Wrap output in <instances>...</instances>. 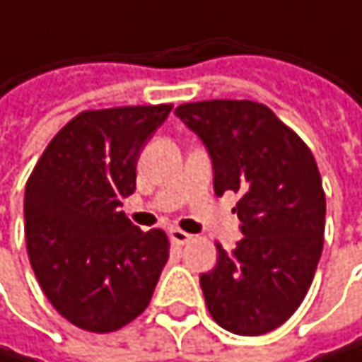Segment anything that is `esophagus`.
<instances>
[{
    "label": "esophagus",
    "mask_w": 362,
    "mask_h": 362,
    "mask_svg": "<svg viewBox=\"0 0 362 362\" xmlns=\"http://www.w3.org/2000/svg\"><path fill=\"white\" fill-rule=\"evenodd\" d=\"M168 234H170V240L177 243V245H185V243L192 240V234H187V232H183V230H179V228H170Z\"/></svg>",
    "instance_id": "obj_1"
}]
</instances>
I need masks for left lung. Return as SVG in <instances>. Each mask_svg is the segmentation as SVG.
I'll list each match as a JSON object with an SVG mask.
<instances>
[{"label":"left lung","instance_id":"1","mask_svg":"<svg viewBox=\"0 0 362 362\" xmlns=\"http://www.w3.org/2000/svg\"><path fill=\"white\" fill-rule=\"evenodd\" d=\"M213 162L217 196L234 206L243 238L217 245V266L200 274L206 308L236 335H264L303 301L322 253L325 192L308 145L253 100H200L175 109Z\"/></svg>","mask_w":362,"mask_h":362}]
</instances>
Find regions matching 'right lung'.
<instances>
[{"instance_id":"obj_1","label":"right lung","mask_w":362,"mask_h":362,"mask_svg":"<svg viewBox=\"0 0 362 362\" xmlns=\"http://www.w3.org/2000/svg\"><path fill=\"white\" fill-rule=\"evenodd\" d=\"M173 105L82 111L50 141L25 187L31 268L61 316L109 333L147 305L168 262L162 230L141 232L119 211L136 160Z\"/></svg>"}]
</instances>
